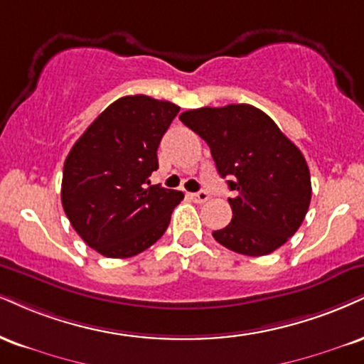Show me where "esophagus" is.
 <instances>
[{"instance_id":"esophagus-1","label":"esophagus","mask_w":364,"mask_h":364,"mask_svg":"<svg viewBox=\"0 0 364 364\" xmlns=\"http://www.w3.org/2000/svg\"><path fill=\"white\" fill-rule=\"evenodd\" d=\"M190 196H191V200L196 201V203H205V201L210 198L207 191H198V193H191Z\"/></svg>"}]
</instances>
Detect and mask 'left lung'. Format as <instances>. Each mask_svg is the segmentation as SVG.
Returning a JSON list of instances; mask_svg holds the SVG:
<instances>
[{
    "label": "left lung",
    "instance_id": "left-lung-1",
    "mask_svg": "<svg viewBox=\"0 0 364 364\" xmlns=\"http://www.w3.org/2000/svg\"><path fill=\"white\" fill-rule=\"evenodd\" d=\"M179 120L208 144L217 171L229 176L232 220L213 232L218 244L246 256H266L299 230L312 198L300 149L252 105L188 110Z\"/></svg>",
    "mask_w": 364,
    "mask_h": 364
}]
</instances>
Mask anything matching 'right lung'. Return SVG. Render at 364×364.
<instances>
[{
	"label": "right lung",
	"mask_w": 364,
	"mask_h": 364,
	"mask_svg": "<svg viewBox=\"0 0 364 364\" xmlns=\"http://www.w3.org/2000/svg\"><path fill=\"white\" fill-rule=\"evenodd\" d=\"M178 105L146 95L124 96L85 130L65 157L60 200L69 222L107 257H132L168 229L181 191L149 186L157 147Z\"/></svg>",
	"instance_id": "obj_1"
}]
</instances>
